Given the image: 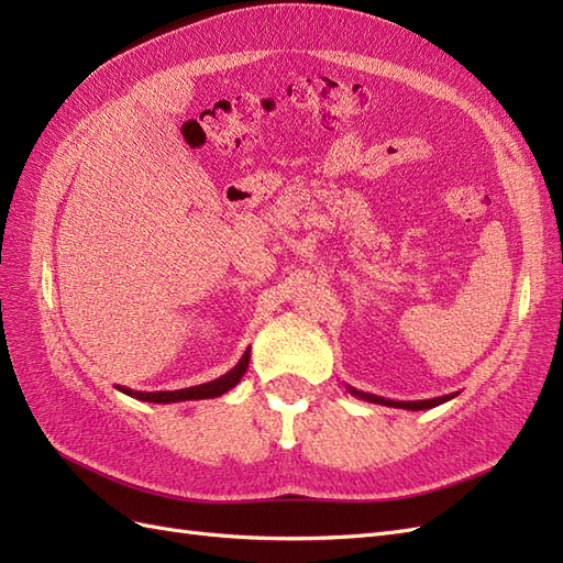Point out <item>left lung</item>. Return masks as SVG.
<instances>
[{
  "mask_svg": "<svg viewBox=\"0 0 563 563\" xmlns=\"http://www.w3.org/2000/svg\"><path fill=\"white\" fill-rule=\"evenodd\" d=\"M347 387V393L352 397H358L364 401H371V405H383V407H395V409H409V411H423V409H432L438 405H444V401L454 399L459 393H452V395H442V397H432V399H416V401H397V399H385V397H378V395H371V393H362L356 390V387L352 385H344Z\"/></svg>",
  "mask_w": 563,
  "mask_h": 563,
  "instance_id": "left-lung-1",
  "label": "left lung"
}]
</instances>
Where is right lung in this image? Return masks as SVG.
I'll list each match as a JSON object with an SVG mask.
<instances>
[{
    "label": "right lung",
    "mask_w": 563,
    "mask_h": 563,
    "mask_svg": "<svg viewBox=\"0 0 563 563\" xmlns=\"http://www.w3.org/2000/svg\"><path fill=\"white\" fill-rule=\"evenodd\" d=\"M250 352L252 350H244L240 362L230 368L228 373H223L221 378L209 380V383H201V385H192V387H183V390H164V393H140V390H131V387H123L119 385V390L128 397H135L142 401H154V405H173V401H190V399H213V397H221L228 390H233V387L240 383V378L247 373L250 366Z\"/></svg>",
    "instance_id": "add662e5"
}]
</instances>
